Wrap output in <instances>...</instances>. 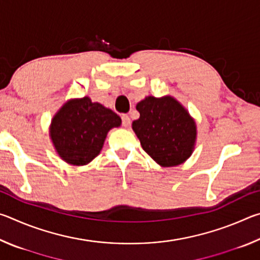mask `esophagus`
Returning a JSON list of instances; mask_svg holds the SVG:
<instances>
[{
    "label": "esophagus",
    "instance_id": "esophagus-1",
    "mask_svg": "<svg viewBox=\"0 0 260 260\" xmlns=\"http://www.w3.org/2000/svg\"><path fill=\"white\" fill-rule=\"evenodd\" d=\"M121 125L124 127H128L131 125V118L128 114H122L121 116Z\"/></svg>",
    "mask_w": 260,
    "mask_h": 260
}]
</instances>
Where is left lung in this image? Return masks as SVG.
I'll return each mask as SVG.
<instances>
[{
  "instance_id": "8db88e82",
  "label": "left lung",
  "mask_w": 260,
  "mask_h": 260,
  "mask_svg": "<svg viewBox=\"0 0 260 260\" xmlns=\"http://www.w3.org/2000/svg\"><path fill=\"white\" fill-rule=\"evenodd\" d=\"M140 118L133 131L143 150L165 167L183 162L191 155L196 140V125L178 101L165 96H149L136 105Z\"/></svg>"
}]
</instances>
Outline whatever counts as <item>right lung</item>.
<instances>
[{"label":"right lung","mask_w":260,"mask_h":260,"mask_svg":"<svg viewBox=\"0 0 260 260\" xmlns=\"http://www.w3.org/2000/svg\"><path fill=\"white\" fill-rule=\"evenodd\" d=\"M112 110L89 98L70 101L51 121L50 136L58 155L73 165H85L99 155L108 132L120 126Z\"/></svg>","instance_id":"add662e5"}]
</instances>
